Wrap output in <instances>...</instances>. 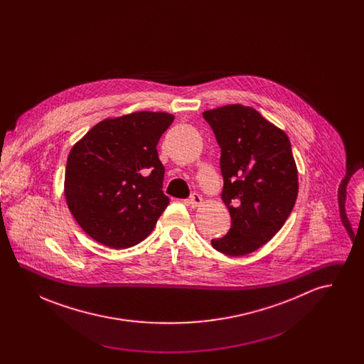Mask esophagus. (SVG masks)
Wrapping results in <instances>:
<instances>
[{
    "mask_svg": "<svg viewBox=\"0 0 364 364\" xmlns=\"http://www.w3.org/2000/svg\"><path fill=\"white\" fill-rule=\"evenodd\" d=\"M187 203H188L192 208H199V206L203 203V199H202V196H200L199 193H192Z\"/></svg>",
    "mask_w": 364,
    "mask_h": 364,
    "instance_id": "1",
    "label": "esophagus"
}]
</instances>
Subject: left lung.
<instances>
[{
    "label": "left lung",
    "mask_w": 364,
    "mask_h": 364,
    "mask_svg": "<svg viewBox=\"0 0 364 364\" xmlns=\"http://www.w3.org/2000/svg\"><path fill=\"white\" fill-rule=\"evenodd\" d=\"M221 147V198L230 229L211 245L242 257L270 242L294 210L297 168L287 134L258 110L240 104L203 112Z\"/></svg>",
    "instance_id": "left-lung-1"
}]
</instances>
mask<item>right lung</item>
Masks as SVG:
<instances>
[{
  "label": "right lung",
  "instance_id": "add662e5",
  "mask_svg": "<svg viewBox=\"0 0 364 364\" xmlns=\"http://www.w3.org/2000/svg\"><path fill=\"white\" fill-rule=\"evenodd\" d=\"M173 120V114L144 110L109 117L73 144L64 193L91 239L120 250L153 232L169 205L156 144Z\"/></svg>",
  "mask_w": 364,
  "mask_h": 364
}]
</instances>
